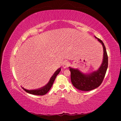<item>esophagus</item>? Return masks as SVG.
<instances>
[{
  "instance_id": "34e87169",
  "label": "esophagus",
  "mask_w": 121,
  "mask_h": 121,
  "mask_svg": "<svg viewBox=\"0 0 121 121\" xmlns=\"http://www.w3.org/2000/svg\"><path fill=\"white\" fill-rule=\"evenodd\" d=\"M69 65V62H68V61H65L64 62V63H63V67L64 68H67V67H68Z\"/></svg>"
}]
</instances>
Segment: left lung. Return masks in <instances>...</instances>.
<instances>
[{"label":"left lung","instance_id":"obj_1","mask_svg":"<svg viewBox=\"0 0 121 121\" xmlns=\"http://www.w3.org/2000/svg\"><path fill=\"white\" fill-rule=\"evenodd\" d=\"M95 38L102 44L104 49L103 60L99 69L91 73H84L78 69L69 67L71 83L75 87L81 91H89L99 87L104 80L108 68V56L105 45L100 39Z\"/></svg>","mask_w":121,"mask_h":121}]
</instances>
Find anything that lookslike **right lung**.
I'll list each match as a JSON object with an SVG mask.
<instances>
[{
    "mask_svg": "<svg viewBox=\"0 0 121 121\" xmlns=\"http://www.w3.org/2000/svg\"><path fill=\"white\" fill-rule=\"evenodd\" d=\"M60 71H61V68L57 69L56 71V72L54 73V74H53L52 76L51 77L48 83L45 86H44L39 88V89H36V90H26V89H24L23 87L22 88H23V90L26 92H28L30 94H32V95H45V94L48 93L49 91H50L51 87L52 86V85L55 81V79H56L57 75L59 74V73H60Z\"/></svg>",
    "mask_w": 121,
    "mask_h": 121,
    "instance_id": "right-lung-1",
    "label": "right lung"
}]
</instances>
